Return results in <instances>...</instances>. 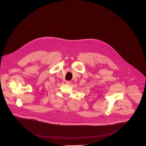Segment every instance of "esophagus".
I'll return each mask as SVG.
<instances>
[{
  "mask_svg": "<svg viewBox=\"0 0 146 146\" xmlns=\"http://www.w3.org/2000/svg\"><path fill=\"white\" fill-rule=\"evenodd\" d=\"M66 83L67 84H70L71 82L70 81H66Z\"/></svg>",
  "mask_w": 146,
  "mask_h": 146,
  "instance_id": "34e87169",
  "label": "esophagus"
}]
</instances>
